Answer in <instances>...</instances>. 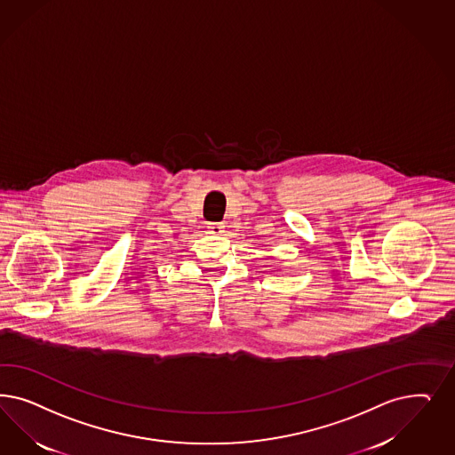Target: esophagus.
I'll list each match as a JSON object with an SVG mask.
<instances>
[{"mask_svg":"<svg viewBox=\"0 0 455 455\" xmlns=\"http://www.w3.org/2000/svg\"><path fill=\"white\" fill-rule=\"evenodd\" d=\"M207 231L211 235H222L224 233V224L222 222H209L207 224Z\"/></svg>","mask_w":455,"mask_h":455,"instance_id":"obj_1","label":"esophagus"}]
</instances>
